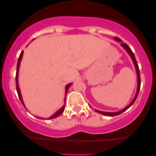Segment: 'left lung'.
<instances>
[{
	"label": "left lung",
	"instance_id": "left-lung-1",
	"mask_svg": "<svg viewBox=\"0 0 156 156\" xmlns=\"http://www.w3.org/2000/svg\"><path fill=\"white\" fill-rule=\"evenodd\" d=\"M115 40L118 41L122 42V40H121L120 38H119V37H115ZM121 45H122V46L123 47V48L125 49V50H126L127 53H128V54L130 55V57H131V59H132V60H133V64H134V66H135V68H136V75H137V90H136V95H135L134 98H133V100H132L131 103H130V104H129L128 106H127V107H125V108H123V109L121 110V111L117 112H101V111H99V110H96V112H97L100 113V114H103V115H107V116H115V115H119V114H122V113L123 112L126 111L127 108H130V106H131L133 104V103H134L135 100H136V97H137L138 94H139L140 89L141 81H140V69H139V67H138L137 62H136V58H135L134 54H133V52H132L131 49L129 48V47L127 46L126 44H125V43H122V44H121Z\"/></svg>",
	"mask_w": 156,
	"mask_h": 156
}]
</instances>
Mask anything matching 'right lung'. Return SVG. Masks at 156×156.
<instances>
[{
	"label": "right lung",
	"mask_w": 156,
	"mask_h": 156,
	"mask_svg": "<svg viewBox=\"0 0 156 156\" xmlns=\"http://www.w3.org/2000/svg\"><path fill=\"white\" fill-rule=\"evenodd\" d=\"M23 51H22V53H20V57H19L18 59V62H17V68H16V90H17V94H18V96H19V98H20V101H21V103H23V106H25L24 105V103H23V99H22V96H21V94H20V88H19V84H18V74H19V69H20V62H21V59H22V57H23ZM71 84H72V83H70V84H67L66 86V94H67V92H68V90L69 87L71 86ZM66 100V99H65ZM64 109H65V106H62V108H60L59 110H58L57 112H56V113H55L54 115H53L51 116V117H50L49 119H55V118L58 117L59 115H60L61 114H62V112H63ZM39 118V117H38Z\"/></svg>",
	"instance_id": "right-lung-1"
}]
</instances>
